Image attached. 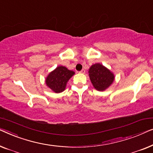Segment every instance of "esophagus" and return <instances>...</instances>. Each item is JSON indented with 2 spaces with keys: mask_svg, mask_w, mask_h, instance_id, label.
I'll use <instances>...</instances> for the list:
<instances>
[{
  "mask_svg": "<svg viewBox=\"0 0 153 153\" xmlns=\"http://www.w3.org/2000/svg\"><path fill=\"white\" fill-rule=\"evenodd\" d=\"M79 73H80V74H85V69H82Z\"/></svg>",
  "mask_w": 153,
  "mask_h": 153,
  "instance_id": "esophagus-1",
  "label": "esophagus"
}]
</instances>
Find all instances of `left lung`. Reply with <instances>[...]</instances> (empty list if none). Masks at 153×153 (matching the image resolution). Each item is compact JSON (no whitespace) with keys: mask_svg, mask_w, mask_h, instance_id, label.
<instances>
[{"mask_svg":"<svg viewBox=\"0 0 153 153\" xmlns=\"http://www.w3.org/2000/svg\"><path fill=\"white\" fill-rule=\"evenodd\" d=\"M90 79L98 91H104L114 79V74L100 64H95L89 69Z\"/></svg>","mask_w":153,"mask_h":153,"instance_id":"1","label":"left lung"}]
</instances>
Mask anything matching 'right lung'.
<instances>
[{
  "label": "right lung",
  "instance_id": "add662e5",
  "mask_svg": "<svg viewBox=\"0 0 153 153\" xmlns=\"http://www.w3.org/2000/svg\"><path fill=\"white\" fill-rule=\"evenodd\" d=\"M74 74L64 66H58L46 77V84L55 93H60L65 89L66 82Z\"/></svg>",
  "mask_w": 153,
  "mask_h": 153
}]
</instances>
